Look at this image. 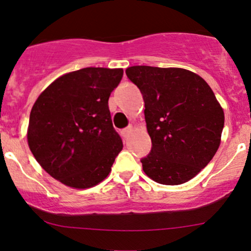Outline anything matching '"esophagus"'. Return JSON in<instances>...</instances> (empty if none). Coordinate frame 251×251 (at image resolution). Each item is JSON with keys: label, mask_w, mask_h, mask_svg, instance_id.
<instances>
[{"label": "esophagus", "mask_w": 251, "mask_h": 251, "mask_svg": "<svg viewBox=\"0 0 251 251\" xmlns=\"http://www.w3.org/2000/svg\"><path fill=\"white\" fill-rule=\"evenodd\" d=\"M132 131H133V127H132V126H128L127 128L123 129V135L125 136V138H127V136L132 133Z\"/></svg>", "instance_id": "obj_1"}]
</instances>
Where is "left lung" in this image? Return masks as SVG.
Here are the masks:
<instances>
[{
	"instance_id": "8db88e82",
	"label": "left lung",
	"mask_w": 251,
	"mask_h": 251,
	"mask_svg": "<svg viewBox=\"0 0 251 251\" xmlns=\"http://www.w3.org/2000/svg\"><path fill=\"white\" fill-rule=\"evenodd\" d=\"M126 75L140 89L151 139L142 170L164 185H179L198 175L217 153L225 113L210 85L184 68L132 66Z\"/></svg>"
}]
</instances>
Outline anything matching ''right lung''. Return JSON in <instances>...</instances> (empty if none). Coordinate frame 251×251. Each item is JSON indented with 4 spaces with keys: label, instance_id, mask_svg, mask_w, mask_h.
I'll return each instance as SVG.
<instances>
[{
    "label": "right lung",
    "instance_id": "add662e5",
    "mask_svg": "<svg viewBox=\"0 0 251 251\" xmlns=\"http://www.w3.org/2000/svg\"><path fill=\"white\" fill-rule=\"evenodd\" d=\"M123 73V68L102 67L67 73L34 102L28 147L41 168L66 186L97 185L109 176L123 149L107 105Z\"/></svg>",
    "mask_w": 251,
    "mask_h": 251
}]
</instances>
